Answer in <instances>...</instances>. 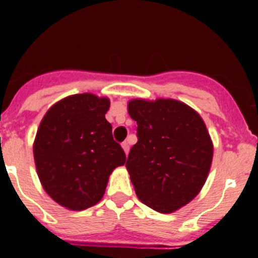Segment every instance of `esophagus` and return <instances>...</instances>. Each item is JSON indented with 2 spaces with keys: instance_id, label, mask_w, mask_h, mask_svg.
Segmentation results:
<instances>
[{
  "instance_id": "1",
  "label": "esophagus",
  "mask_w": 258,
  "mask_h": 258,
  "mask_svg": "<svg viewBox=\"0 0 258 258\" xmlns=\"http://www.w3.org/2000/svg\"><path fill=\"white\" fill-rule=\"evenodd\" d=\"M121 147H122V150H124L125 154L127 155V152H129V143L124 142V143H122V145H121Z\"/></svg>"
}]
</instances>
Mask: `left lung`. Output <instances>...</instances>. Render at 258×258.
<instances>
[{
    "instance_id": "8db88e82",
    "label": "left lung",
    "mask_w": 258,
    "mask_h": 258,
    "mask_svg": "<svg viewBox=\"0 0 258 258\" xmlns=\"http://www.w3.org/2000/svg\"><path fill=\"white\" fill-rule=\"evenodd\" d=\"M138 142L125 166L137 197L160 213H173L200 192L213 159V143L195 109L175 99H132Z\"/></svg>"
}]
</instances>
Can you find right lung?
Returning <instances> with one entry per match:
<instances>
[{
  "label": "right lung",
  "mask_w": 258,
  "mask_h": 258,
  "mask_svg": "<svg viewBox=\"0 0 258 258\" xmlns=\"http://www.w3.org/2000/svg\"><path fill=\"white\" fill-rule=\"evenodd\" d=\"M109 99L92 93L52 104L40 122L33 157L41 184L59 206L84 211L103 198L109 174L126 161L106 120Z\"/></svg>",
  "instance_id": "1"
}]
</instances>
